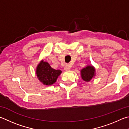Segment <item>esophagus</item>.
Masks as SVG:
<instances>
[{
	"label": "esophagus",
	"instance_id": "1",
	"mask_svg": "<svg viewBox=\"0 0 129 129\" xmlns=\"http://www.w3.org/2000/svg\"><path fill=\"white\" fill-rule=\"evenodd\" d=\"M71 65L69 64H66L64 67V69L65 71H68V70H69L70 68H71Z\"/></svg>",
	"mask_w": 129,
	"mask_h": 129
}]
</instances>
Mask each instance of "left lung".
Here are the masks:
<instances>
[{
	"instance_id": "8db88e82",
	"label": "left lung",
	"mask_w": 129,
	"mask_h": 129,
	"mask_svg": "<svg viewBox=\"0 0 129 129\" xmlns=\"http://www.w3.org/2000/svg\"><path fill=\"white\" fill-rule=\"evenodd\" d=\"M95 76V68L92 66H87L81 71V76L84 81L88 82Z\"/></svg>"
}]
</instances>
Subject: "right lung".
Masks as SVG:
<instances>
[{"mask_svg":"<svg viewBox=\"0 0 129 129\" xmlns=\"http://www.w3.org/2000/svg\"><path fill=\"white\" fill-rule=\"evenodd\" d=\"M61 72L60 70L52 68L48 62L43 61L39 63L37 68V74L39 80L46 85L54 83Z\"/></svg>","mask_w":129,"mask_h":129,"instance_id":"1","label":"right lung"}]
</instances>
